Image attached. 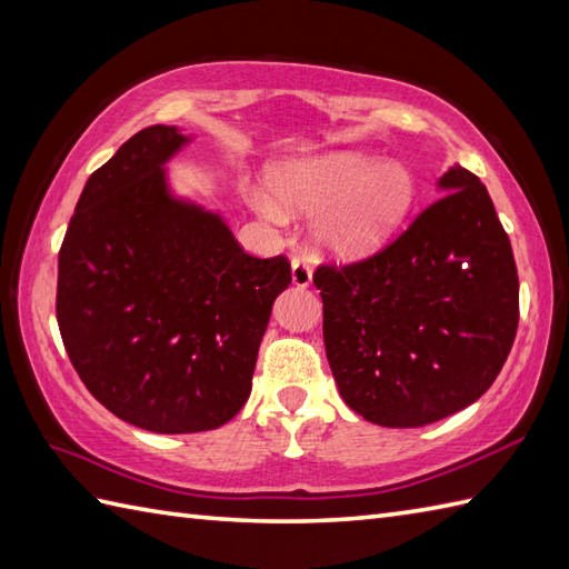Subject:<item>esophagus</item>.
Masks as SVG:
<instances>
[{"label": "esophagus", "mask_w": 569, "mask_h": 569, "mask_svg": "<svg viewBox=\"0 0 569 569\" xmlns=\"http://www.w3.org/2000/svg\"><path fill=\"white\" fill-rule=\"evenodd\" d=\"M291 278L298 288H308L312 283V271L306 259H293L291 263Z\"/></svg>", "instance_id": "esophagus-1"}]
</instances>
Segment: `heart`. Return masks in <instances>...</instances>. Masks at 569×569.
Instances as JSON below:
<instances>
[{
  "instance_id": "b5f03b06",
  "label": "heart",
  "mask_w": 569,
  "mask_h": 569,
  "mask_svg": "<svg viewBox=\"0 0 569 569\" xmlns=\"http://www.w3.org/2000/svg\"><path fill=\"white\" fill-rule=\"evenodd\" d=\"M271 186L288 212H322L320 244L347 259L377 251L413 200V180L403 166L359 151L288 161L271 173ZM251 202L269 220H283L282 203L269 192H253Z\"/></svg>"
}]
</instances>
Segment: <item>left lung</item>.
<instances>
[{
    "label": "left lung",
    "instance_id": "1",
    "mask_svg": "<svg viewBox=\"0 0 569 569\" xmlns=\"http://www.w3.org/2000/svg\"><path fill=\"white\" fill-rule=\"evenodd\" d=\"M445 192L369 259L320 263L325 352L345 403L420 428L477 401L518 330V273L485 183L450 168Z\"/></svg>",
    "mask_w": 569,
    "mask_h": 569
}]
</instances>
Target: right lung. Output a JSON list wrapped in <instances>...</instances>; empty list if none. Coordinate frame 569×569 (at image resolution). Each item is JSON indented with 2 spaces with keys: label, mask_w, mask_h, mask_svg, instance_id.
I'll use <instances>...</instances> for the list:
<instances>
[{
  "label": "right lung",
  "mask_w": 569,
  "mask_h": 569,
  "mask_svg": "<svg viewBox=\"0 0 569 569\" xmlns=\"http://www.w3.org/2000/svg\"><path fill=\"white\" fill-rule=\"evenodd\" d=\"M188 143L176 127L124 141L82 188L58 253L56 318L78 377L131 426L202 432L232 420L286 257L257 259L220 214L178 200L163 163Z\"/></svg>",
  "instance_id": "right-lung-1"
}]
</instances>
